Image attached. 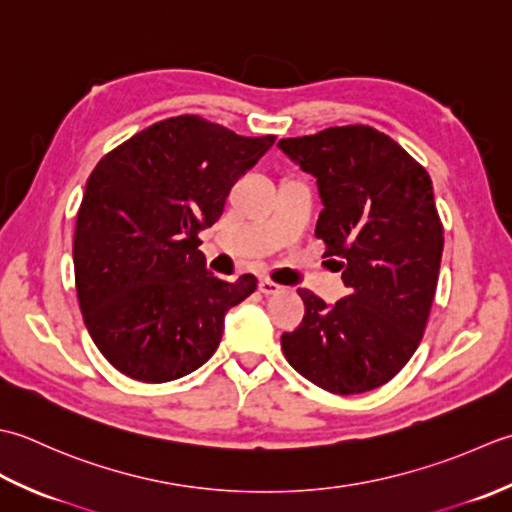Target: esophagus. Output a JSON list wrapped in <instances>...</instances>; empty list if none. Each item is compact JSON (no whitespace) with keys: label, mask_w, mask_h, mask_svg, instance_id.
Wrapping results in <instances>:
<instances>
[{"label":"esophagus","mask_w":512,"mask_h":512,"mask_svg":"<svg viewBox=\"0 0 512 512\" xmlns=\"http://www.w3.org/2000/svg\"><path fill=\"white\" fill-rule=\"evenodd\" d=\"M258 291H260V294H265V296H274V294H280V291H283V287L276 285V283H271V280H267V278H263L258 283Z\"/></svg>","instance_id":"34e87169"}]
</instances>
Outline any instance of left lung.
Returning <instances> with one entry per match:
<instances>
[{
    "instance_id": "obj_1",
    "label": "left lung",
    "mask_w": 512,
    "mask_h": 512,
    "mask_svg": "<svg viewBox=\"0 0 512 512\" xmlns=\"http://www.w3.org/2000/svg\"><path fill=\"white\" fill-rule=\"evenodd\" d=\"M316 179V236L349 294L336 305L298 289L305 318L283 333V353L320 389H378L417 349L433 305L444 232L431 176L387 134L340 125L278 143Z\"/></svg>"
}]
</instances>
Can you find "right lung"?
I'll return each instance as SVG.
<instances>
[{
    "label": "right lung",
    "instance_id": "add662e5",
    "mask_svg": "<svg viewBox=\"0 0 512 512\" xmlns=\"http://www.w3.org/2000/svg\"><path fill=\"white\" fill-rule=\"evenodd\" d=\"M276 137H241L196 114L170 117L103 156L83 192L75 280L83 322L114 369L170 382L212 358L225 314L256 278H214L198 232Z\"/></svg>",
    "mask_w": 512,
    "mask_h": 512
}]
</instances>
